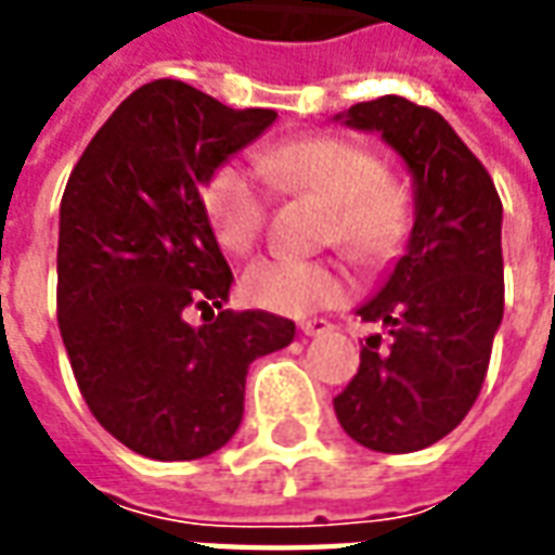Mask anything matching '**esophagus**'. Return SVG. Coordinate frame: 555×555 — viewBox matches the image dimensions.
Returning <instances> with one entry per match:
<instances>
[{"mask_svg":"<svg viewBox=\"0 0 555 555\" xmlns=\"http://www.w3.org/2000/svg\"><path fill=\"white\" fill-rule=\"evenodd\" d=\"M333 324L324 321V318H312V321H302L300 324V333L302 336H321V333H330Z\"/></svg>","mask_w":555,"mask_h":555,"instance_id":"obj_1","label":"esophagus"}]
</instances>
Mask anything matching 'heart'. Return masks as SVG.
<instances>
[{
    "mask_svg": "<svg viewBox=\"0 0 555 555\" xmlns=\"http://www.w3.org/2000/svg\"><path fill=\"white\" fill-rule=\"evenodd\" d=\"M258 169L229 159L207 175L202 205L219 243L246 255L261 243L270 217V190L312 195L330 205L324 241L345 246L357 261L374 264L398 249L408 234V198L380 175L369 147L341 137H302L279 142L258 157ZM348 270L336 261L264 258L243 273V297L276 314H309L345 300Z\"/></svg>",
    "mask_w": 555,
    "mask_h": 555,
    "instance_id": "heart-1",
    "label": "heart"
}]
</instances>
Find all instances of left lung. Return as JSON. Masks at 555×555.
Masks as SVG:
<instances>
[{"instance_id": "8db88e82", "label": "left lung", "mask_w": 555, "mask_h": 555, "mask_svg": "<svg viewBox=\"0 0 555 555\" xmlns=\"http://www.w3.org/2000/svg\"><path fill=\"white\" fill-rule=\"evenodd\" d=\"M408 163L416 219L384 288L357 309L360 369L333 408L350 440L386 454L428 449L476 404L502 324V202L488 169L428 106L386 94L338 115Z\"/></svg>"}]
</instances>
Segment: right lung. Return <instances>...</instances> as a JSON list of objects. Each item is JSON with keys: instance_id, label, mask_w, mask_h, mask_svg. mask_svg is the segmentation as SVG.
Here are the masks:
<instances>
[{"instance_id": "obj_1", "label": "right lung", "mask_w": 555, "mask_h": 555, "mask_svg": "<svg viewBox=\"0 0 555 555\" xmlns=\"http://www.w3.org/2000/svg\"><path fill=\"white\" fill-rule=\"evenodd\" d=\"M276 121L154 79L94 133L59 214V330L86 404L137 454L195 461L234 437L246 372L294 321L231 312L207 175ZM198 308L202 327L185 321Z\"/></svg>"}]
</instances>
